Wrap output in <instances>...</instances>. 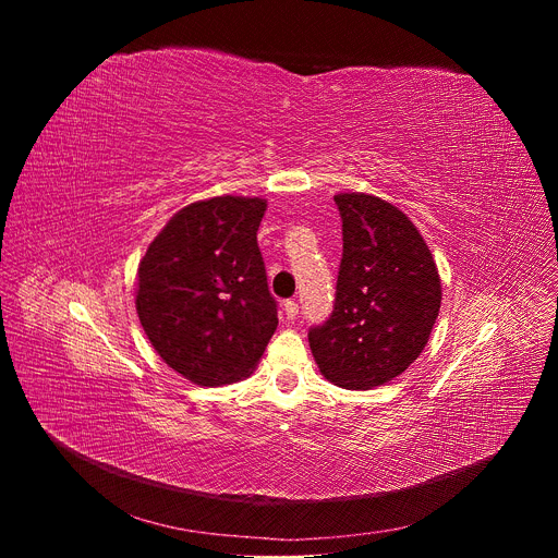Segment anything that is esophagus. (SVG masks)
I'll use <instances>...</instances> for the list:
<instances>
[{
    "label": "esophagus",
    "instance_id": "34e87169",
    "mask_svg": "<svg viewBox=\"0 0 558 558\" xmlns=\"http://www.w3.org/2000/svg\"><path fill=\"white\" fill-rule=\"evenodd\" d=\"M284 315H287V320H295V317H298V302L295 300L284 302Z\"/></svg>",
    "mask_w": 558,
    "mask_h": 558
}]
</instances>
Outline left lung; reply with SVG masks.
Wrapping results in <instances>:
<instances>
[{
  "label": "left lung",
  "instance_id": "left-lung-1",
  "mask_svg": "<svg viewBox=\"0 0 558 558\" xmlns=\"http://www.w3.org/2000/svg\"><path fill=\"white\" fill-rule=\"evenodd\" d=\"M342 260L333 311L308 329L320 373L336 386L368 390L402 375L435 327L441 282L417 227L368 194H338Z\"/></svg>",
  "mask_w": 558,
  "mask_h": 558
}]
</instances>
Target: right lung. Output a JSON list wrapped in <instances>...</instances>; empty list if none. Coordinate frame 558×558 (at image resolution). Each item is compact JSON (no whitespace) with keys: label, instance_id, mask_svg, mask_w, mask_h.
Instances as JSON below:
<instances>
[{"label":"right lung","instance_id":"1","mask_svg":"<svg viewBox=\"0 0 558 558\" xmlns=\"http://www.w3.org/2000/svg\"><path fill=\"white\" fill-rule=\"evenodd\" d=\"M267 201L216 196L183 207L138 265L136 313L168 366L198 386L247 377L276 327L258 227Z\"/></svg>","mask_w":558,"mask_h":558}]
</instances>
